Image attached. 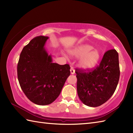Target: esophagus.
<instances>
[{
	"mask_svg": "<svg viewBox=\"0 0 133 133\" xmlns=\"http://www.w3.org/2000/svg\"><path fill=\"white\" fill-rule=\"evenodd\" d=\"M70 72H71V74H75V70L72 67H71V69H70Z\"/></svg>",
	"mask_w": 133,
	"mask_h": 133,
	"instance_id": "1",
	"label": "esophagus"
}]
</instances>
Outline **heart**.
Wrapping results in <instances>:
<instances>
[{
    "mask_svg": "<svg viewBox=\"0 0 133 133\" xmlns=\"http://www.w3.org/2000/svg\"><path fill=\"white\" fill-rule=\"evenodd\" d=\"M90 44H83L73 48L69 51L71 56L80 58L79 66L84 70H90L94 69L99 61L101 55L97 50Z\"/></svg>",
    "mask_w": 133,
    "mask_h": 133,
    "instance_id": "1",
    "label": "heart"
}]
</instances>
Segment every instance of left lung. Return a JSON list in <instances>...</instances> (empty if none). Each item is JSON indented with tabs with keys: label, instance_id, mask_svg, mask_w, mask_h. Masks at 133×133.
Instances as JSON below:
<instances>
[{
	"label": "left lung",
	"instance_id": "left-lung-1",
	"mask_svg": "<svg viewBox=\"0 0 133 133\" xmlns=\"http://www.w3.org/2000/svg\"><path fill=\"white\" fill-rule=\"evenodd\" d=\"M77 92L85 105L98 107L105 103L114 94L119 81V58L114 49L107 51L99 66L94 70L76 69Z\"/></svg>",
	"mask_w": 133,
	"mask_h": 133
}]
</instances>
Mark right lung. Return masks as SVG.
<instances>
[{
	"instance_id": "1",
	"label": "right lung",
	"mask_w": 133,
	"mask_h": 133,
	"mask_svg": "<svg viewBox=\"0 0 133 133\" xmlns=\"http://www.w3.org/2000/svg\"><path fill=\"white\" fill-rule=\"evenodd\" d=\"M49 37L32 39L22 50L17 72L22 90L32 102L38 105L52 103L60 94L70 75L69 64L53 63L44 46Z\"/></svg>"
}]
</instances>
